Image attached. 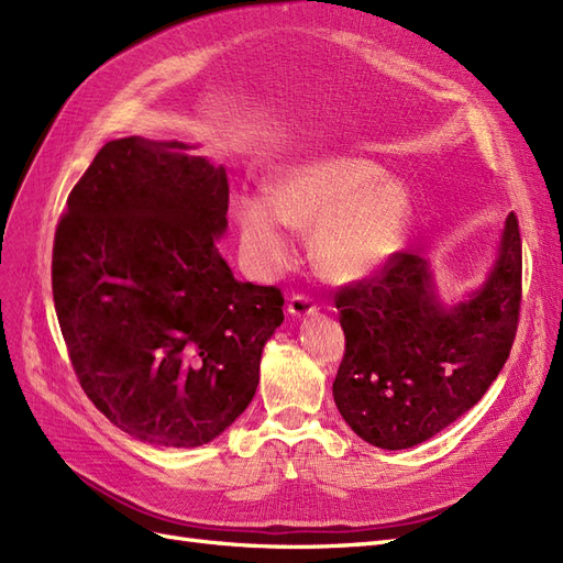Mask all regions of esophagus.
Returning <instances> with one entry per match:
<instances>
[{
	"label": "esophagus",
	"instance_id": "esophagus-1",
	"mask_svg": "<svg viewBox=\"0 0 563 563\" xmlns=\"http://www.w3.org/2000/svg\"><path fill=\"white\" fill-rule=\"evenodd\" d=\"M319 308L317 302L305 296V294H294L291 298H288V312H291L294 317H308V314H314Z\"/></svg>",
	"mask_w": 563,
	"mask_h": 563
}]
</instances>
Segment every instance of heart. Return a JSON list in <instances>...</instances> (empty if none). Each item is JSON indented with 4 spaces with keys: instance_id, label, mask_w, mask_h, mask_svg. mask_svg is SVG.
<instances>
[{
    "instance_id": "1",
    "label": "heart",
    "mask_w": 563,
    "mask_h": 563,
    "mask_svg": "<svg viewBox=\"0 0 563 563\" xmlns=\"http://www.w3.org/2000/svg\"><path fill=\"white\" fill-rule=\"evenodd\" d=\"M249 261L261 272L291 263L288 225L314 230V261L329 279L376 275L404 242L408 195L368 159L327 155L294 164L269 180V195L234 199Z\"/></svg>"
}]
</instances>
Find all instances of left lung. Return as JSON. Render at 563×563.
<instances>
[{
	"label": "left lung",
	"mask_w": 563,
	"mask_h": 563,
	"mask_svg": "<svg viewBox=\"0 0 563 563\" xmlns=\"http://www.w3.org/2000/svg\"><path fill=\"white\" fill-rule=\"evenodd\" d=\"M345 354L333 380L340 416L368 444L399 451L479 401L512 350L521 310V234L507 216L498 263L467 302L444 310L416 251L335 291Z\"/></svg>",
	"instance_id": "1"
}]
</instances>
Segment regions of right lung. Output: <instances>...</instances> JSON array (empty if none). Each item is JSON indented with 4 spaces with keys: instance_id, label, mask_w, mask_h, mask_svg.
<instances>
[{
    "instance_id": "right-lung-1",
    "label": "right lung",
    "mask_w": 563,
    "mask_h": 563,
    "mask_svg": "<svg viewBox=\"0 0 563 563\" xmlns=\"http://www.w3.org/2000/svg\"><path fill=\"white\" fill-rule=\"evenodd\" d=\"M180 143L110 141L67 197L51 261L77 380L119 430L190 449L244 413L284 321L277 286L236 282L223 166Z\"/></svg>"
}]
</instances>
